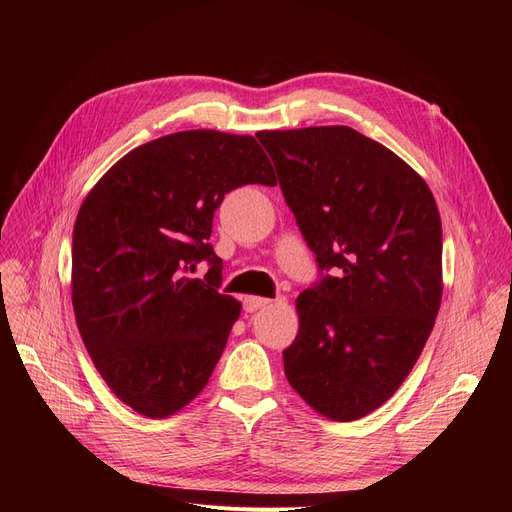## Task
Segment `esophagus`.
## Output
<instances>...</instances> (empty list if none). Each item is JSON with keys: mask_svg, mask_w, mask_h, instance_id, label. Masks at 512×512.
<instances>
[{"mask_svg": "<svg viewBox=\"0 0 512 512\" xmlns=\"http://www.w3.org/2000/svg\"><path fill=\"white\" fill-rule=\"evenodd\" d=\"M273 301L271 299H265V297H245L243 299V309L245 312H258V309H265L269 307Z\"/></svg>", "mask_w": 512, "mask_h": 512, "instance_id": "1", "label": "esophagus"}]
</instances>
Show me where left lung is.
Segmentation results:
<instances>
[{"mask_svg": "<svg viewBox=\"0 0 512 512\" xmlns=\"http://www.w3.org/2000/svg\"><path fill=\"white\" fill-rule=\"evenodd\" d=\"M256 138L320 271L297 299L286 378L322 416L356 421L408 378L436 322V200L391 149L348 126L265 130Z\"/></svg>", "mask_w": 512, "mask_h": 512, "instance_id": "8db88e82", "label": "left lung"}]
</instances>
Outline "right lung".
I'll list each match as a JSON object with an SVG mask.
<instances>
[{
  "mask_svg": "<svg viewBox=\"0 0 512 512\" xmlns=\"http://www.w3.org/2000/svg\"><path fill=\"white\" fill-rule=\"evenodd\" d=\"M247 183L275 185L254 136L188 130L145 143L94 185L72 235V305L111 391L138 414H175L205 389L241 303L222 294L213 213ZM205 259L203 281L189 273Z\"/></svg>",
  "mask_w": 512,
  "mask_h": 512,
  "instance_id": "1",
  "label": "right lung"
}]
</instances>
